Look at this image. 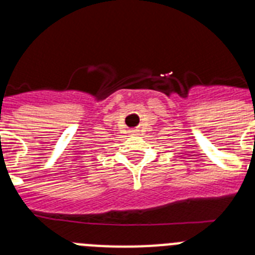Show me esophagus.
<instances>
[{
    "label": "esophagus",
    "mask_w": 255,
    "mask_h": 255,
    "mask_svg": "<svg viewBox=\"0 0 255 255\" xmlns=\"http://www.w3.org/2000/svg\"><path fill=\"white\" fill-rule=\"evenodd\" d=\"M131 134H138V129H131Z\"/></svg>",
    "instance_id": "esophagus-1"
}]
</instances>
